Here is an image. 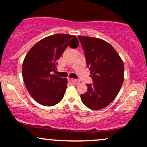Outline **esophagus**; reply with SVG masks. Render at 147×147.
Returning a JSON list of instances; mask_svg holds the SVG:
<instances>
[{
  "mask_svg": "<svg viewBox=\"0 0 147 147\" xmlns=\"http://www.w3.org/2000/svg\"><path fill=\"white\" fill-rule=\"evenodd\" d=\"M68 80L70 81V82H71V83H73V84H79V82H80L79 80H76V79H71V78H69Z\"/></svg>",
  "mask_w": 147,
  "mask_h": 147,
  "instance_id": "esophagus-1",
  "label": "esophagus"
}]
</instances>
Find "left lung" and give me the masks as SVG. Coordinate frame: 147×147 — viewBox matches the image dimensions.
Returning <instances> with one entry per match:
<instances>
[{"mask_svg":"<svg viewBox=\"0 0 147 147\" xmlns=\"http://www.w3.org/2000/svg\"><path fill=\"white\" fill-rule=\"evenodd\" d=\"M90 70L93 84L81 95L82 102L92 110L104 109L114 100L124 82V66L113 47L98 38L78 36Z\"/></svg>","mask_w":147,"mask_h":147,"instance_id":"left-lung-1","label":"left lung"}]
</instances>
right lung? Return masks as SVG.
Segmentation results:
<instances>
[{
	"mask_svg": "<svg viewBox=\"0 0 147 147\" xmlns=\"http://www.w3.org/2000/svg\"><path fill=\"white\" fill-rule=\"evenodd\" d=\"M68 45L78 47L75 36L51 35L37 42L25 57L22 75L25 86L32 97L42 105H56L63 99L68 80L51 72L56 71L57 60Z\"/></svg>",
	"mask_w": 147,
	"mask_h": 147,
	"instance_id": "1",
	"label": "right lung"
}]
</instances>
